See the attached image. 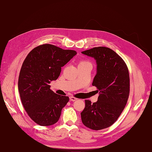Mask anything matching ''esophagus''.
<instances>
[{"label": "esophagus", "instance_id": "34e87169", "mask_svg": "<svg viewBox=\"0 0 152 152\" xmlns=\"http://www.w3.org/2000/svg\"><path fill=\"white\" fill-rule=\"evenodd\" d=\"M77 99V98H75V97H73V96H70V100L72 101V102H75V101H76Z\"/></svg>", "mask_w": 152, "mask_h": 152}]
</instances>
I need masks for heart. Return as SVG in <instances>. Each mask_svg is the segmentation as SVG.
Wrapping results in <instances>:
<instances>
[{
	"instance_id": "heart-1",
	"label": "heart",
	"mask_w": 152,
	"mask_h": 152,
	"mask_svg": "<svg viewBox=\"0 0 152 152\" xmlns=\"http://www.w3.org/2000/svg\"><path fill=\"white\" fill-rule=\"evenodd\" d=\"M88 63L91 64L89 61H84V60H82V61H80L79 62V65H85V64H88Z\"/></svg>"
}]
</instances>
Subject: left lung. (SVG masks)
Returning a JSON list of instances; mask_svg holds the SVG:
<instances>
[{
  "mask_svg": "<svg viewBox=\"0 0 152 152\" xmlns=\"http://www.w3.org/2000/svg\"><path fill=\"white\" fill-rule=\"evenodd\" d=\"M96 62V75L93 82L99 95L97 102L86 100L80 113L84 126L101 130L112 126L125 108L129 94V74L126 63L113 50L106 47L82 51Z\"/></svg>",
  "mask_w": 152,
  "mask_h": 152,
  "instance_id": "obj_1",
  "label": "left lung"
}]
</instances>
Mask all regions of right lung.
<instances>
[{
    "label": "right lung",
    "mask_w": 152,
    "mask_h": 152,
    "mask_svg": "<svg viewBox=\"0 0 152 152\" xmlns=\"http://www.w3.org/2000/svg\"><path fill=\"white\" fill-rule=\"evenodd\" d=\"M76 54L75 50L46 44L32 49L23 63L18 91L26 112L39 125H53L60 117L69 98L54 93L49 84L58 79L61 67Z\"/></svg>",
    "instance_id": "right-lung-1"
}]
</instances>
